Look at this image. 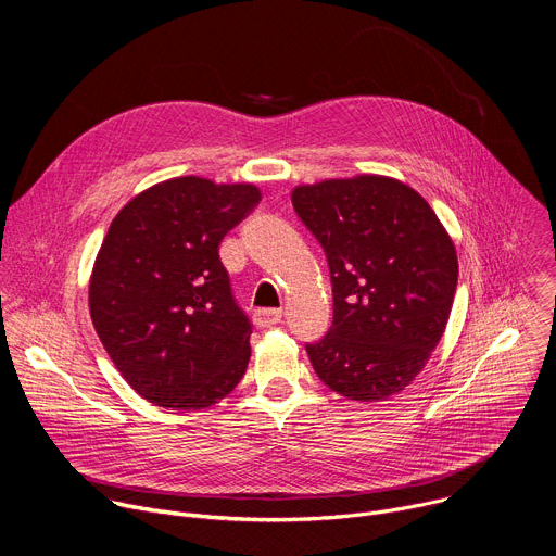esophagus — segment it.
<instances>
[{
	"instance_id": "obj_1",
	"label": "esophagus",
	"mask_w": 556,
	"mask_h": 556,
	"mask_svg": "<svg viewBox=\"0 0 556 556\" xmlns=\"http://www.w3.org/2000/svg\"><path fill=\"white\" fill-rule=\"evenodd\" d=\"M281 316H283V312L279 307H257L253 312V321L257 328H270L281 321Z\"/></svg>"
}]
</instances>
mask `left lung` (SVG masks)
Listing matches in <instances>:
<instances>
[{
    "label": "left lung",
    "mask_w": 556,
    "mask_h": 556,
    "mask_svg": "<svg viewBox=\"0 0 556 556\" xmlns=\"http://www.w3.org/2000/svg\"><path fill=\"white\" fill-rule=\"evenodd\" d=\"M292 206L332 279V328L305 345L309 363L350 401H387L444 334L457 288L451 237L418 191L387 176L301 185Z\"/></svg>",
    "instance_id": "1"
}]
</instances>
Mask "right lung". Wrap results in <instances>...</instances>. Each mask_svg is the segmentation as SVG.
<instances>
[{"mask_svg":"<svg viewBox=\"0 0 556 556\" xmlns=\"http://www.w3.org/2000/svg\"><path fill=\"white\" fill-rule=\"evenodd\" d=\"M260 200L255 185L185 176L138 193L110 224L90 279L92 324L155 407L206 409L242 380L253 328L219 242Z\"/></svg>","mask_w":556,"mask_h":556,"instance_id":"obj_1","label":"right lung"}]
</instances>
